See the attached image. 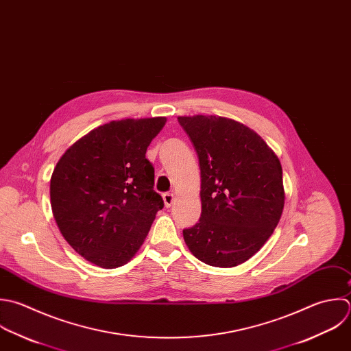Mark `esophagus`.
Listing matches in <instances>:
<instances>
[{
    "label": "esophagus",
    "instance_id": "1",
    "mask_svg": "<svg viewBox=\"0 0 351 351\" xmlns=\"http://www.w3.org/2000/svg\"><path fill=\"white\" fill-rule=\"evenodd\" d=\"M162 199H164L165 206L169 208V206L173 204V201H175V195H173L172 193H165V194L162 195Z\"/></svg>",
    "mask_w": 351,
    "mask_h": 351
}]
</instances>
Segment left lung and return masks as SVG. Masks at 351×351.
Masks as SVG:
<instances>
[{
    "mask_svg": "<svg viewBox=\"0 0 351 351\" xmlns=\"http://www.w3.org/2000/svg\"><path fill=\"white\" fill-rule=\"evenodd\" d=\"M199 161L201 219L183 231L202 263L237 267L252 258L280 221L286 193L276 153L245 124L221 116H179Z\"/></svg>",
    "mask_w": 351,
    "mask_h": 351,
    "instance_id": "8db88e82",
    "label": "left lung"
}]
</instances>
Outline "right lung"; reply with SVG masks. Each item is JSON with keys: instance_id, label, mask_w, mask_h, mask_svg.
Returning <instances> with one entry per match:
<instances>
[{"instance_id": "obj_1", "label": "right lung", "mask_w": 351, "mask_h": 351, "mask_svg": "<svg viewBox=\"0 0 351 351\" xmlns=\"http://www.w3.org/2000/svg\"><path fill=\"white\" fill-rule=\"evenodd\" d=\"M167 117L102 124L72 143L50 179V205L69 246L88 263L113 269L143 245L164 202L146 158Z\"/></svg>"}]
</instances>
